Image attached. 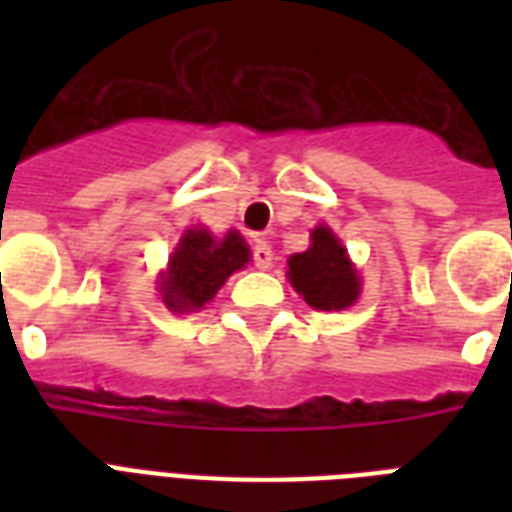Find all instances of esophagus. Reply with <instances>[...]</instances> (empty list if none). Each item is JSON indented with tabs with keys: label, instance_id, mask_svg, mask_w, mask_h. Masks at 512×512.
<instances>
[{
	"label": "esophagus",
	"instance_id": "1",
	"mask_svg": "<svg viewBox=\"0 0 512 512\" xmlns=\"http://www.w3.org/2000/svg\"><path fill=\"white\" fill-rule=\"evenodd\" d=\"M252 260L260 271H268L273 265V249L271 244H265V241H257L255 247H252Z\"/></svg>",
	"mask_w": 512,
	"mask_h": 512
}]
</instances>
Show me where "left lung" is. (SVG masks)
Returning a JSON list of instances; mask_svg holds the SVG:
<instances>
[{
    "mask_svg": "<svg viewBox=\"0 0 512 512\" xmlns=\"http://www.w3.org/2000/svg\"><path fill=\"white\" fill-rule=\"evenodd\" d=\"M289 281L316 311H342L361 295V276L332 228L316 225L311 247L287 260Z\"/></svg>",
    "mask_w": 512,
    "mask_h": 512,
    "instance_id": "left-lung-1",
    "label": "left lung"
}]
</instances>
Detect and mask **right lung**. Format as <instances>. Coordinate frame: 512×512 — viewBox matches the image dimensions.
<instances>
[{"instance_id": "obj_1", "label": "right lung", "mask_w": 512, "mask_h": 512, "mask_svg": "<svg viewBox=\"0 0 512 512\" xmlns=\"http://www.w3.org/2000/svg\"><path fill=\"white\" fill-rule=\"evenodd\" d=\"M249 263L247 241L239 231L217 239L207 228H188L172 252L167 271L159 276L164 305L175 313L199 311L217 295L233 271Z\"/></svg>"}]
</instances>
